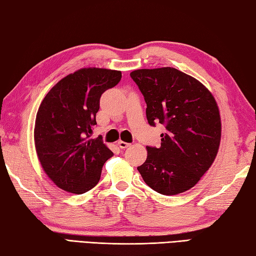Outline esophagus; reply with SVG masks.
Listing matches in <instances>:
<instances>
[{
	"label": "esophagus",
	"instance_id": "34e87169",
	"mask_svg": "<svg viewBox=\"0 0 256 256\" xmlns=\"http://www.w3.org/2000/svg\"><path fill=\"white\" fill-rule=\"evenodd\" d=\"M118 146L120 147V148H127V147L130 146V144H129V142H126L124 140H119L118 142Z\"/></svg>",
	"mask_w": 256,
	"mask_h": 256
}]
</instances>
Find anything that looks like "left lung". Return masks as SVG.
<instances>
[{
  "label": "left lung",
  "instance_id": "obj_1",
  "mask_svg": "<svg viewBox=\"0 0 256 256\" xmlns=\"http://www.w3.org/2000/svg\"><path fill=\"white\" fill-rule=\"evenodd\" d=\"M130 76L144 96L148 124L166 128L160 147H146L147 158L138 172L160 194L190 190L212 166L220 145L216 100L198 80L173 67L136 70Z\"/></svg>",
  "mask_w": 256,
  "mask_h": 256
}]
</instances>
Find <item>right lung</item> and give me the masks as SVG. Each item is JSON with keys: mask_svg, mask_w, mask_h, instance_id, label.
<instances>
[{"mask_svg": "<svg viewBox=\"0 0 256 256\" xmlns=\"http://www.w3.org/2000/svg\"><path fill=\"white\" fill-rule=\"evenodd\" d=\"M120 80V70L86 67L65 76L44 98L34 146L44 172L60 189L82 194L100 181L103 164L114 153L101 137L92 140V129L101 94Z\"/></svg>", "mask_w": 256, "mask_h": 256, "instance_id": "1", "label": "right lung"}]
</instances>
